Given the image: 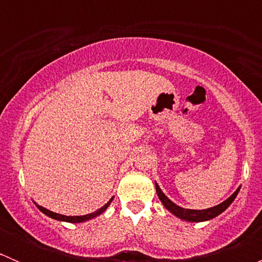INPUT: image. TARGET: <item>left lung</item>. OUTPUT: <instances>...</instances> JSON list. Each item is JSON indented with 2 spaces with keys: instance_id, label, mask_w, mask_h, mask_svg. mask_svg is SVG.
I'll list each match as a JSON object with an SVG mask.
<instances>
[{
  "instance_id": "1",
  "label": "left lung",
  "mask_w": 262,
  "mask_h": 262,
  "mask_svg": "<svg viewBox=\"0 0 262 262\" xmlns=\"http://www.w3.org/2000/svg\"><path fill=\"white\" fill-rule=\"evenodd\" d=\"M156 191H157V195H158V198H160L161 202H162V204L165 205V207L167 208L171 213L175 214L176 216H179V218L184 219V221H189V222H204V221H208V219L214 218V216L219 215L222 212H224V210H226L227 208L232 204V202L236 199L239 189H237L236 191H234L233 194H232L231 196L226 200V202L221 203V204L216 205V207L209 208V209H204V210L184 209V208L179 207V205H176L175 203L171 202V200L168 199V198L166 196L162 191H161L160 186H158L157 184H156Z\"/></svg>"
}]
</instances>
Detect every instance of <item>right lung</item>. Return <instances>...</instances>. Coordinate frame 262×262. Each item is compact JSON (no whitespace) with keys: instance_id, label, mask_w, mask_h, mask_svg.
Masks as SVG:
<instances>
[{"instance_id":"right-lung-1","label":"right lung","mask_w":262,"mask_h":262,"mask_svg":"<svg viewBox=\"0 0 262 262\" xmlns=\"http://www.w3.org/2000/svg\"><path fill=\"white\" fill-rule=\"evenodd\" d=\"M113 198L109 200V202L106 203V204L104 205L102 208H100L99 210H96V212L91 213V214H86V215H80V216H67V215H62V214H58V213H53L50 212V210L46 209V208L40 207V205H38L39 209L41 210L44 214H47V215L50 216V218L53 219H58V221H64V222H70V223H81V222H84V221H89V219L94 218V216H97L99 214H101L102 212H105V209H106L107 207L110 205V203H112Z\"/></svg>"}]
</instances>
